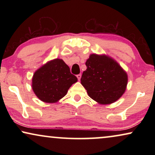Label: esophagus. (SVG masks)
Instances as JSON below:
<instances>
[{
	"mask_svg": "<svg viewBox=\"0 0 155 155\" xmlns=\"http://www.w3.org/2000/svg\"><path fill=\"white\" fill-rule=\"evenodd\" d=\"M81 74H79V75H77V78H78V80H80V78H81Z\"/></svg>",
	"mask_w": 155,
	"mask_h": 155,
	"instance_id": "obj_1",
	"label": "esophagus"
}]
</instances>
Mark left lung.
<instances>
[{
	"label": "left lung",
	"mask_w": 155,
	"mask_h": 155,
	"mask_svg": "<svg viewBox=\"0 0 155 155\" xmlns=\"http://www.w3.org/2000/svg\"><path fill=\"white\" fill-rule=\"evenodd\" d=\"M82 75V85L90 98L100 104H110L126 92L128 75L120 64L106 54H90Z\"/></svg>",
	"instance_id": "8db88e82"
}]
</instances>
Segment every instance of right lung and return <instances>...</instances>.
<instances>
[{
	"instance_id": "right-lung-1",
	"label": "right lung",
	"mask_w": 155,
	"mask_h": 155,
	"mask_svg": "<svg viewBox=\"0 0 155 155\" xmlns=\"http://www.w3.org/2000/svg\"><path fill=\"white\" fill-rule=\"evenodd\" d=\"M78 78L61 58L48 61L34 73L31 88L36 96L46 103H56L66 95Z\"/></svg>"
}]
</instances>
